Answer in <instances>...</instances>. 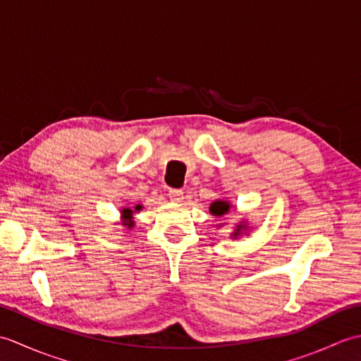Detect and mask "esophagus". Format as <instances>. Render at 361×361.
Wrapping results in <instances>:
<instances>
[{
	"mask_svg": "<svg viewBox=\"0 0 361 361\" xmlns=\"http://www.w3.org/2000/svg\"><path fill=\"white\" fill-rule=\"evenodd\" d=\"M169 197H171L172 202H181L183 197H185V192L181 189H171L169 190Z\"/></svg>",
	"mask_w": 361,
	"mask_h": 361,
	"instance_id": "34e87169",
	"label": "esophagus"
}]
</instances>
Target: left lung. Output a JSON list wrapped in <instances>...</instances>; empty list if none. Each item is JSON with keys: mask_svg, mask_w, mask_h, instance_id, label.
I'll use <instances>...</instances> for the list:
<instances>
[{"mask_svg": "<svg viewBox=\"0 0 361 361\" xmlns=\"http://www.w3.org/2000/svg\"><path fill=\"white\" fill-rule=\"evenodd\" d=\"M231 208H233V204L229 203V200H225V198H221V200H216V202H212L209 204V212L216 219H220V217L226 216V214L231 211ZM250 229H252V228H250L248 226V221L243 219V220H240L239 224L234 226V231L229 234V237H231V239H239L240 235H247Z\"/></svg>", "mask_w": 361, "mask_h": 361, "instance_id": "8db88e82", "label": "left lung"}]
</instances>
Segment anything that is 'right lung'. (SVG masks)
<instances>
[{
  "mask_svg": "<svg viewBox=\"0 0 361 361\" xmlns=\"http://www.w3.org/2000/svg\"><path fill=\"white\" fill-rule=\"evenodd\" d=\"M144 208L142 204H136V206H126V208H121V221L126 228L132 229L135 226V214L140 212Z\"/></svg>",
  "mask_w": 361,
  "mask_h": 361,
  "instance_id": "add662e5",
  "label": "right lung"
}]
</instances>
